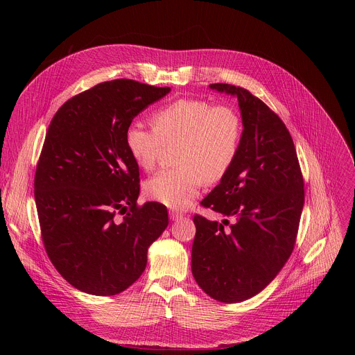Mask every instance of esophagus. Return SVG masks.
I'll return each instance as SVG.
<instances>
[{"label":"esophagus","instance_id":"34e87169","mask_svg":"<svg viewBox=\"0 0 355 355\" xmlns=\"http://www.w3.org/2000/svg\"><path fill=\"white\" fill-rule=\"evenodd\" d=\"M184 215L181 214V212H178V211H170V219L171 220H178V219H181Z\"/></svg>","mask_w":355,"mask_h":355}]
</instances>
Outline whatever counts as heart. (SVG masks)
I'll list each match as a JSON object with an SVG mask.
<instances>
[{"mask_svg": "<svg viewBox=\"0 0 355 355\" xmlns=\"http://www.w3.org/2000/svg\"><path fill=\"white\" fill-rule=\"evenodd\" d=\"M155 126L133 121L125 133L126 147L135 163L153 170L164 144L178 143V167L163 170L144 184L146 195L170 208H187L204 180L220 181L236 162L241 143V119L227 105L207 99L180 98L160 107Z\"/></svg>", "mask_w": 355, "mask_h": 355, "instance_id": "heart-1", "label": "heart"}]
</instances>
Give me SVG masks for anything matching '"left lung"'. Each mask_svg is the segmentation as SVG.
<instances>
[{
  "instance_id": "obj_1",
  "label": "left lung",
  "mask_w": 355,
  "mask_h": 355,
  "mask_svg": "<svg viewBox=\"0 0 355 355\" xmlns=\"http://www.w3.org/2000/svg\"><path fill=\"white\" fill-rule=\"evenodd\" d=\"M209 87L237 96L243 135L232 168L200 202L225 219L219 223L193 216L191 268L205 293L236 303L261 292L288 261L305 189L293 140L281 118L245 88L223 83Z\"/></svg>"
}]
</instances>
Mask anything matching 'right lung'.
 Segmentation results:
<instances>
[{
    "mask_svg": "<svg viewBox=\"0 0 355 355\" xmlns=\"http://www.w3.org/2000/svg\"><path fill=\"white\" fill-rule=\"evenodd\" d=\"M168 92L128 78L105 81L66 101L49 125L35 173L40 233L50 261L78 291L128 289L168 225L163 204L137 205L139 166L125 141L133 118Z\"/></svg>",
    "mask_w": 355,
    "mask_h": 355,
    "instance_id": "right-lung-1",
    "label": "right lung"
}]
</instances>
